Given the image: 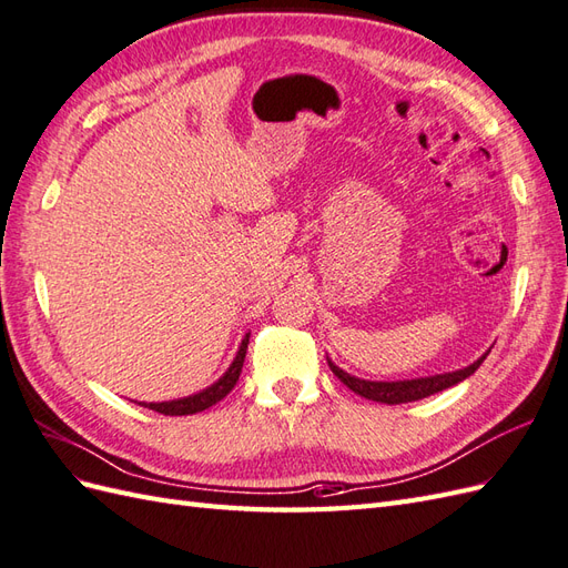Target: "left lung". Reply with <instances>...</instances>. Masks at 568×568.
Wrapping results in <instances>:
<instances>
[{"mask_svg":"<svg viewBox=\"0 0 568 568\" xmlns=\"http://www.w3.org/2000/svg\"><path fill=\"white\" fill-rule=\"evenodd\" d=\"M489 355V351L477 357L473 365L456 369V372H444V374H434V376H417V379H403V382H369V379H359V376L347 374L345 369H341L336 362H331L328 357V367L331 372L338 376V379L355 390L357 396L367 398V400H376V403H386V405H398V403H413L419 398H427L432 394H439L444 388H450L460 384L463 379H468L470 374H475V369L483 365L485 357Z\"/></svg>","mask_w":568,"mask_h":568,"instance_id":"left-lung-1","label":"left lung"}]
</instances>
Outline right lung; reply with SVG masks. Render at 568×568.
<instances>
[{
  "instance_id": "obj_1",
  "label": "right lung",
  "mask_w": 568,
  "mask_h": 568,
  "mask_svg": "<svg viewBox=\"0 0 568 568\" xmlns=\"http://www.w3.org/2000/svg\"><path fill=\"white\" fill-rule=\"evenodd\" d=\"M246 345H250V333H246V336L242 338L240 351H237L235 359H232V365L225 369L221 379L213 382L209 388H203V390H199V394L184 396V398L163 400V403H139V405H143V408H149V410H155L160 415H194V413L211 408V405H215L217 400H223L230 394V390L235 388V384L240 379L242 365H244Z\"/></svg>"
}]
</instances>
